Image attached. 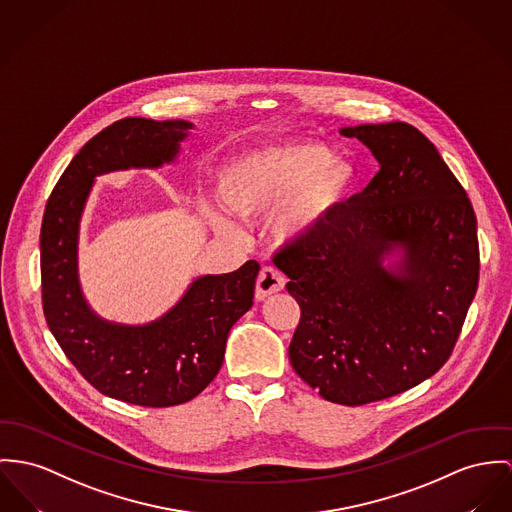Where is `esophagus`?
<instances>
[{
    "instance_id": "obj_1",
    "label": "esophagus",
    "mask_w": 512,
    "mask_h": 512,
    "mask_svg": "<svg viewBox=\"0 0 512 512\" xmlns=\"http://www.w3.org/2000/svg\"><path fill=\"white\" fill-rule=\"evenodd\" d=\"M284 276L280 275L273 267H263L261 273L257 276V286H255V298L259 302L267 300L269 296L278 294L280 290H284Z\"/></svg>"
}]
</instances>
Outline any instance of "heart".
Returning a JSON list of instances; mask_svg holds the SVG:
<instances>
[{
  "label": "heart",
  "mask_w": 512,
  "mask_h": 512,
  "mask_svg": "<svg viewBox=\"0 0 512 512\" xmlns=\"http://www.w3.org/2000/svg\"><path fill=\"white\" fill-rule=\"evenodd\" d=\"M356 187V169L347 159L329 156L317 144L278 142L243 150L228 159L216 177V197L239 220H267L269 239L294 249L323 236ZM208 220L222 234L236 224L216 206Z\"/></svg>",
  "instance_id": "b5f03b06"
}]
</instances>
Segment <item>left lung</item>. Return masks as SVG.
I'll return each instance as SVG.
<instances>
[{
  "mask_svg": "<svg viewBox=\"0 0 512 512\" xmlns=\"http://www.w3.org/2000/svg\"><path fill=\"white\" fill-rule=\"evenodd\" d=\"M380 165L312 243L284 249L300 323L288 356L321 397L364 405L442 368L479 280L472 202L433 142L407 122L339 128Z\"/></svg>",
  "mask_w": 512,
  "mask_h": 512,
  "instance_id": "1",
  "label": "left lung"
}]
</instances>
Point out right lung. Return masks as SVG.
<instances>
[{
	"label": "right lung",
	"mask_w": 512,
	"mask_h": 512,
	"mask_svg": "<svg viewBox=\"0 0 512 512\" xmlns=\"http://www.w3.org/2000/svg\"><path fill=\"white\" fill-rule=\"evenodd\" d=\"M195 128L189 120L128 117L93 136L56 183L40 230L46 323L79 370L103 395L142 407L197 397L224 362L228 333L253 306L259 263L197 276L158 319L128 325L95 314L79 282V224L95 177L175 163Z\"/></svg>",
	"instance_id": "right-lung-1"
}]
</instances>
